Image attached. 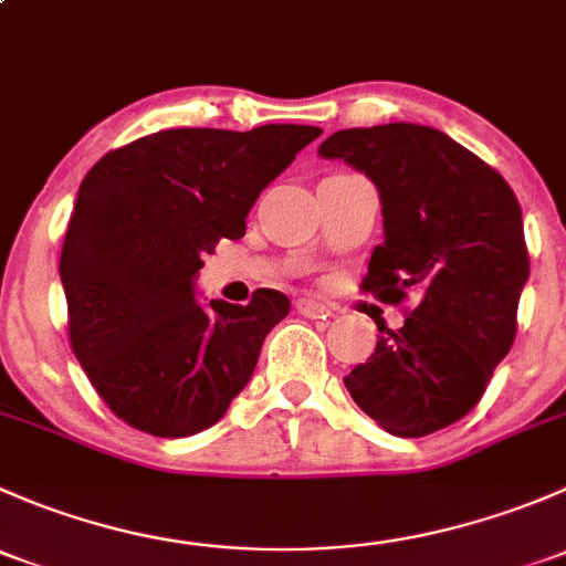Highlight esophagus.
Listing matches in <instances>:
<instances>
[{
	"label": "esophagus",
	"instance_id": "esophagus-1",
	"mask_svg": "<svg viewBox=\"0 0 566 566\" xmlns=\"http://www.w3.org/2000/svg\"><path fill=\"white\" fill-rule=\"evenodd\" d=\"M295 310H298V315L304 317H312V319H319V317H328L331 310L325 304H319V301H312V298H298L295 301Z\"/></svg>",
	"mask_w": 566,
	"mask_h": 566
}]
</instances>
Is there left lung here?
Listing matches in <instances>:
<instances>
[{"instance_id":"1","label":"left lung","mask_w":566,"mask_h":566,"mask_svg":"<svg viewBox=\"0 0 566 566\" xmlns=\"http://www.w3.org/2000/svg\"><path fill=\"white\" fill-rule=\"evenodd\" d=\"M375 182L384 243L361 290L413 301L402 328L345 378L358 408L399 438L443 430L476 408L517 334L528 249L515 191L447 134L416 123L336 130L319 145Z\"/></svg>"}]
</instances>
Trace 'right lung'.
I'll return each instance as SVG.
<instances>
[{
	"label": "right lung",
	"instance_id": "right-lung-1",
	"mask_svg": "<svg viewBox=\"0 0 566 566\" xmlns=\"http://www.w3.org/2000/svg\"><path fill=\"white\" fill-rule=\"evenodd\" d=\"M315 125L172 128L106 153L78 188L60 256L67 334L117 419L158 438L213 427L249 384L279 290L199 304L193 279L221 238L247 235L262 188L315 142Z\"/></svg>",
	"mask_w": 566,
	"mask_h": 566
}]
</instances>
